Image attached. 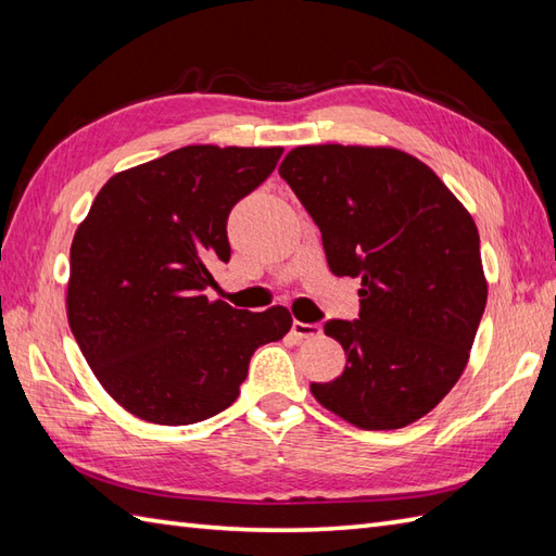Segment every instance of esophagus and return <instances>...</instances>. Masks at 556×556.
<instances>
[{"mask_svg": "<svg viewBox=\"0 0 556 556\" xmlns=\"http://www.w3.org/2000/svg\"><path fill=\"white\" fill-rule=\"evenodd\" d=\"M291 332L296 334L299 339H315V337H320L323 327L317 325V323H299V320H293Z\"/></svg>", "mask_w": 556, "mask_h": 556, "instance_id": "34e87169", "label": "esophagus"}]
</instances>
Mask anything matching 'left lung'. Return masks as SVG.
<instances>
[{
	"label": "left lung",
	"mask_w": 556,
	"mask_h": 556,
	"mask_svg": "<svg viewBox=\"0 0 556 556\" xmlns=\"http://www.w3.org/2000/svg\"><path fill=\"white\" fill-rule=\"evenodd\" d=\"M279 176L323 233L337 277L361 279L358 320H329L346 351L313 396L363 430L422 418L466 368L488 285L473 217L420 160L392 148L303 146Z\"/></svg>",
	"instance_id": "1"
}]
</instances>
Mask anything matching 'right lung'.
Listing matches in <instances>:
<instances>
[{
  "label": "right lung",
  "mask_w": 556,
  "mask_h": 556,
  "mask_svg": "<svg viewBox=\"0 0 556 556\" xmlns=\"http://www.w3.org/2000/svg\"><path fill=\"white\" fill-rule=\"evenodd\" d=\"M281 148L188 146L112 176L71 243L68 325L110 396L140 420L193 425L229 408L253 353L291 329L287 308L210 303L229 263L227 219Z\"/></svg>",
  "instance_id": "add662e5"
}]
</instances>
